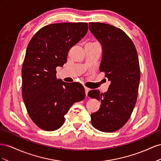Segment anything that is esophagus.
Returning <instances> with one entry per match:
<instances>
[{
	"label": "esophagus",
	"instance_id": "34e87169",
	"mask_svg": "<svg viewBox=\"0 0 161 161\" xmlns=\"http://www.w3.org/2000/svg\"><path fill=\"white\" fill-rule=\"evenodd\" d=\"M85 92H86V96H88V92H89V90H90V89L89 88H87V87H85Z\"/></svg>",
	"mask_w": 161,
	"mask_h": 161
}]
</instances>
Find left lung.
<instances>
[{
	"label": "left lung",
	"mask_w": 161,
	"mask_h": 161,
	"mask_svg": "<svg viewBox=\"0 0 161 161\" xmlns=\"http://www.w3.org/2000/svg\"><path fill=\"white\" fill-rule=\"evenodd\" d=\"M89 29L103 48L100 71L111 81L107 92L92 90L88 94L101 103L98 111L91 114V122L96 130L113 132L129 120L136 103L140 80L138 56L132 40L118 27L90 22Z\"/></svg>",
	"instance_id": "left-lung-1"
}]
</instances>
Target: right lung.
<instances>
[{
    "label": "right lung",
    "instance_id": "add662e5",
    "mask_svg": "<svg viewBox=\"0 0 161 161\" xmlns=\"http://www.w3.org/2000/svg\"><path fill=\"white\" fill-rule=\"evenodd\" d=\"M88 29L87 23L50 24L30 41L21 70L22 96L29 116L40 129L58 130L70 107L85 98L84 86L57 79L56 68L67 63L70 48Z\"/></svg>",
    "mask_w": 161,
    "mask_h": 161
}]
</instances>
